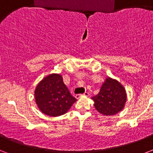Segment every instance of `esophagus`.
<instances>
[{
  "label": "esophagus",
  "instance_id": "1",
  "mask_svg": "<svg viewBox=\"0 0 153 153\" xmlns=\"http://www.w3.org/2000/svg\"><path fill=\"white\" fill-rule=\"evenodd\" d=\"M89 95V93L88 92H85V93L82 94H77V95H75V98H79L80 97H82V96H85V97H87V96Z\"/></svg>",
  "mask_w": 153,
  "mask_h": 153
}]
</instances>
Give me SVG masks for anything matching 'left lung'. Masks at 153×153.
Segmentation results:
<instances>
[{"mask_svg":"<svg viewBox=\"0 0 153 153\" xmlns=\"http://www.w3.org/2000/svg\"><path fill=\"white\" fill-rule=\"evenodd\" d=\"M94 107L105 116L115 115L123 109L126 100V89L117 80L106 78L99 93L94 96Z\"/></svg>","mask_w":153,"mask_h":153,"instance_id":"1","label":"left lung"}]
</instances>
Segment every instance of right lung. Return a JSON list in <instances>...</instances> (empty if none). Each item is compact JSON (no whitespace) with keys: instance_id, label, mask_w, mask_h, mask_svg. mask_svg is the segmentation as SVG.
Listing matches in <instances>:
<instances>
[{"instance_id":"1","label":"right lung","mask_w":153,"mask_h":153,"mask_svg":"<svg viewBox=\"0 0 153 153\" xmlns=\"http://www.w3.org/2000/svg\"><path fill=\"white\" fill-rule=\"evenodd\" d=\"M35 99L39 110L51 117L66 114L76 102L59 74H49L39 82L35 90Z\"/></svg>"}]
</instances>
